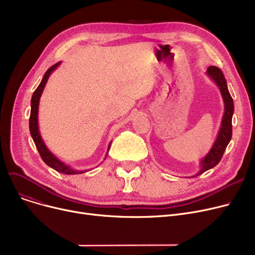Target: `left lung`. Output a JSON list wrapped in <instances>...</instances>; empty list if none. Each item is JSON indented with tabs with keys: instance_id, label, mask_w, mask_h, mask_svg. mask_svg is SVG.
I'll return each instance as SVG.
<instances>
[{
	"instance_id": "left-lung-1",
	"label": "left lung",
	"mask_w": 255,
	"mask_h": 255,
	"mask_svg": "<svg viewBox=\"0 0 255 255\" xmlns=\"http://www.w3.org/2000/svg\"><path fill=\"white\" fill-rule=\"evenodd\" d=\"M207 74L210 76L213 82L217 85V87L220 90L224 102V114L222 117L221 127L218 132L217 138L215 142H214L210 152L200 160V168L195 176H192V178L202 175L205 171L215 167L220 162L226 146L231 141L233 135L232 119L235 107L233 98L229 92V88H227L225 77L222 71L215 66H210L207 70Z\"/></svg>"
}]
</instances>
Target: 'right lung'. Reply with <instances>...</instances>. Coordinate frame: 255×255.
<instances>
[{
    "mask_svg": "<svg viewBox=\"0 0 255 255\" xmlns=\"http://www.w3.org/2000/svg\"><path fill=\"white\" fill-rule=\"evenodd\" d=\"M62 62H58L57 64L52 65L50 68L45 72L41 83L37 87V89L35 90L32 99H31V115H30V133H31V136L36 144V148L41 156L43 161L51 168H53L55 170L61 172V173H65V175H78V173H84L87 170H77L74 169L72 167H70L69 165L65 164L64 162H62L60 159H58L55 155H53L48 149L47 146L45 145L44 141L42 140L41 135H40V132H39V127H38V109H39V101H40V97L42 95V92L44 90V87L47 83L48 77L51 74V72L53 70H56L58 67L61 65ZM111 144L112 141L109 144V149H107V152H109L110 148H111ZM107 156V153H106ZM106 158V157H105ZM104 158V159H105Z\"/></svg>",
    "mask_w": 255,
    "mask_h": 255,
    "instance_id": "obj_1",
    "label": "right lung"
}]
</instances>
